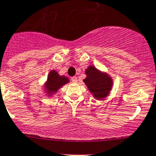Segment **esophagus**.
Returning <instances> with one entry per match:
<instances>
[{
	"label": "esophagus",
	"instance_id": "obj_1",
	"mask_svg": "<svg viewBox=\"0 0 156 156\" xmlns=\"http://www.w3.org/2000/svg\"><path fill=\"white\" fill-rule=\"evenodd\" d=\"M71 80H72V82H74V83L78 82V78H77V77H75V76L72 77V78H71Z\"/></svg>",
	"mask_w": 156,
	"mask_h": 156
}]
</instances>
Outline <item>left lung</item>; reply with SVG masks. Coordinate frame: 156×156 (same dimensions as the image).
Instances as JSON below:
<instances>
[{"instance_id":"8db88e82","label":"left lung","mask_w":156,"mask_h":156,"mask_svg":"<svg viewBox=\"0 0 156 156\" xmlns=\"http://www.w3.org/2000/svg\"><path fill=\"white\" fill-rule=\"evenodd\" d=\"M87 75L83 80L93 97L97 100H103L109 94L113 81L106 72L100 71L93 66H89L85 70Z\"/></svg>"}]
</instances>
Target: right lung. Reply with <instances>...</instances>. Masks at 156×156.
Instances as JSON below:
<instances>
[{
  "label": "right lung",
  "mask_w": 156,
  "mask_h": 156,
  "mask_svg": "<svg viewBox=\"0 0 156 156\" xmlns=\"http://www.w3.org/2000/svg\"><path fill=\"white\" fill-rule=\"evenodd\" d=\"M69 82V79L64 75H59L56 70H51L48 74V80L44 85L46 95L52 97L58 90Z\"/></svg>",
  "instance_id": "1"
}]
</instances>
